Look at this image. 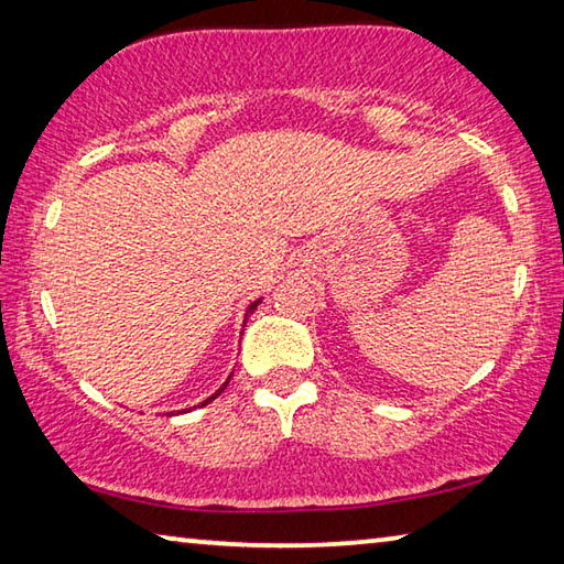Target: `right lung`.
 <instances>
[{
    "label": "right lung",
    "instance_id": "right-lung-1",
    "mask_svg": "<svg viewBox=\"0 0 564 564\" xmlns=\"http://www.w3.org/2000/svg\"><path fill=\"white\" fill-rule=\"evenodd\" d=\"M259 305H261V299H256V301H253L251 305H248V308H246V316H243V326H246V321H248V316H251V313H253L256 308H259ZM231 376H234V373H231ZM231 376H228V380H231ZM228 380H226V383H224L221 388H218V390H216V393H214L212 398H206L202 405H208V403H212V400H214V398H218V395H221V393H224V388L228 386ZM171 415H174V413H171Z\"/></svg>",
    "mask_w": 564,
    "mask_h": 564
}]
</instances>
